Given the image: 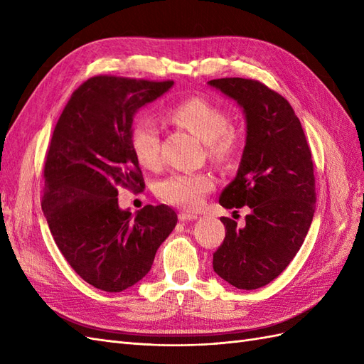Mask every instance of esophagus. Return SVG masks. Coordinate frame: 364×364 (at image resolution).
<instances>
[{
    "instance_id": "34e87169",
    "label": "esophagus",
    "mask_w": 364,
    "mask_h": 364,
    "mask_svg": "<svg viewBox=\"0 0 364 364\" xmlns=\"http://www.w3.org/2000/svg\"><path fill=\"white\" fill-rule=\"evenodd\" d=\"M197 214L193 213H179V220L181 222H188V220H196Z\"/></svg>"
}]
</instances>
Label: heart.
Masks as SVG:
<instances>
[{
  "label": "heart",
  "mask_w": 364,
  "mask_h": 364,
  "mask_svg": "<svg viewBox=\"0 0 364 364\" xmlns=\"http://www.w3.org/2000/svg\"><path fill=\"white\" fill-rule=\"evenodd\" d=\"M173 123L191 132L205 142L206 155L217 165L234 164L240 155L243 136L229 127L230 118L223 107L202 97H191L176 105L168 112ZM130 146L136 161L147 170H156L161 156V132L149 117L136 119L130 129ZM215 179L209 171L174 173L156 186L161 200L182 209H197L214 190Z\"/></svg>",
  "instance_id": "heart-1"
}]
</instances>
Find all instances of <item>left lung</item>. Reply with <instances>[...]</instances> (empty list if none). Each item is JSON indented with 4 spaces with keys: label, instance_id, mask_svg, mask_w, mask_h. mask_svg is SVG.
<instances>
[{
    "label": "left lung",
    "instance_id": "left-lung-1",
    "mask_svg": "<svg viewBox=\"0 0 364 364\" xmlns=\"http://www.w3.org/2000/svg\"><path fill=\"white\" fill-rule=\"evenodd\" d=\"M243 107L246 146L235 179L220 196L228 209L249 206L246 225L222 217L226 235L214 252L220 278L243 290L264 287L299 252L316 209L311 150L293 107L258 80L226 77L208 82Z\"/></svg>",
    "mask_w": 364,
    "mask_h": 364
}]
</instances>
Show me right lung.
Listing matches in <instances>:
<instances>
[{"mask_svg":"<svg viewBox=\"0 0 364 364\" xmlns=\"http://www.w3.org/2000/svg\"><path fill=\"white\" fill-rule=\"evenodd\" d=\"M173 80L95 75L73 92L54 127L43 165L42 211L59 250L92 287L123 291L151 269L158 247L178 223L167 205L132 215L118 190H144L130 146L139 107L156 100Z\"/></svg>","mask_w":364,"mask_h":364,"instance_id":"right-lung-1","label":"right lung"}]
</instances>
